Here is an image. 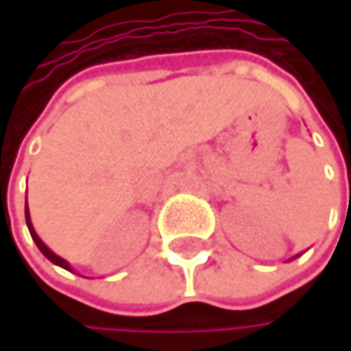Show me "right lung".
Wrapping results in <instances>:
<instances>
[{
	"label": "right lung",
	"instance_id": "obj_1",
	"mask_svg": "<svg viewBox=\"0 0 351 351\" xmlns=\"http://www.w3.org/2000/svg\"><path fill=\"white\" fill-rule=\"evenodd\" d=\"M26 223H28L30 236H32V240L36 242V245L40 247V252H42V254H44V256H46V258L50 260V262H54V264H58V266H62V268L71 270V268H69V262H66V260H62V258H60V256H56V254H54L52 250H48V247H46V244H44V242H42V240H40V238L36 236L34 228H32V221H30V213H28V207H26Z\"/></svg>",
	"mask_w": 351,
	"mask_h": 351
}]
</instances>
